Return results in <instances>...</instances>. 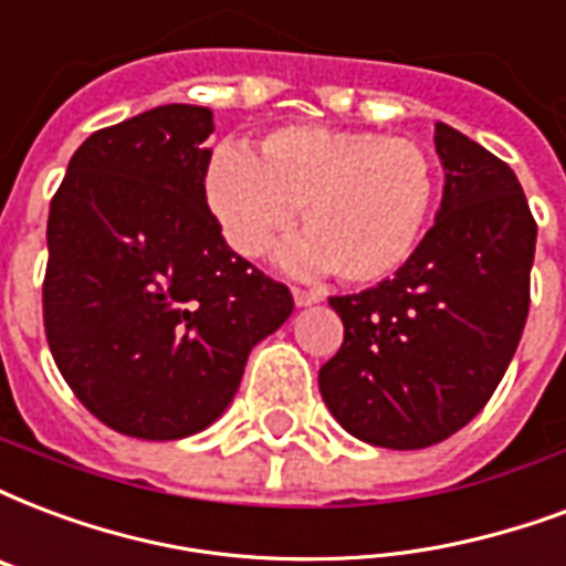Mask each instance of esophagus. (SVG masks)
Here are the masks:
<instances>
[{
	"label": "esophagus",
	"mask_w": 566,
	"mask_h": 566,
	"mask_svg": "<svg viewBox=\"0 0 566 566\" xmlns=\"http://www.w3.org/2000/svg\"><path fill=\"white\" fill-rule=\"evenodd\" d=\"M292 298H295V307H313L322 301L316 292H304V289H292Z\"/></svg>",
	"instance_id": "esophagus-1"
}]
</instances>
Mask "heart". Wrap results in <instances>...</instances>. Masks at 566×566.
Masks as SVG:
<instances>
[{
	"instance_id": "heart-1",
	"label": "heart",
	"mask_w": 566,
	"mask_h": 566,
	"mask_svg": "<svg viewBox=\"0 0 566 566\" xmlns=\"http://www.w3.org/2000/svg\"><path fill=\"white\" fill-rule=\"evenodd\" d=\"M208 206L241 256H262L301 208L307 235L280 253L295 277L334 271L373 286L409 265L439 202V164L406 137L339 127H280L259 146H220L206 172Z\"/></svg>"
}]
</instances>
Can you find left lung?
Returning <instances> with one entry per match:
<instances>
[{
	"label": "left lung",
	"instance_id": "8db88e82",
	"mask_svg": "<svg viewBox=\"0 0 566 566\" xmlns=\"http://www.w3.org/2000/svg\"><path fill=\"white\" fill-rule=\"evenodd\" d=\"M444 190L420 250L390 280L331 298L343 346L318 390L355 439L390 450L439 444L499 388L528 318L537 223L516 172L436 125Z\"/></svg>",
	"mask_w": 566,
	"mask_h": 566
}]
</instances>
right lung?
Segmentation results:
<instances>
[{"label":"right lung","mask_w":566,"mask_h":566,"mask_svg":"<svg viewBox=\"0 0 566 566\" xmlns=\"http://www.w3.org/2000/svg\"><path fill=\"white\" fill-rule=\"evenodd\" d=\"M208 106L167 104L76 148L46 220L44 328L59 373L130 439L202 432L292 295L241 259L206 202Z\"/></svg>","instance_id":"obj_1"}]
</instances>
